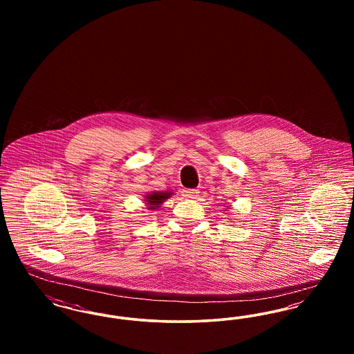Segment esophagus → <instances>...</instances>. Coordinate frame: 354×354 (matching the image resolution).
<instances>
[{
  "label": "esophagus",
  "instance_id": "34e87169",
  "mask_svg": "<svg viewBox=\"0 0 354 354\" xmlns=\"http://www.w3.org/2000/svg\"><path fill=\"white\" fill-rule=\"evenodd\" d=\"M185 199H196L199 196V191L198 189H185L183 194Z\"/></svg>",
  "mask_w": 354,
  "mask_h": 354
}]
</instances>
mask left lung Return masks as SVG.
<instances>
[{
  "mask_svg": "<svg viewBox=\"0 0 354 354\" xmlns=\"http://www.w3.org/2000/svg\"><path fill=\"white\" fill-rule=\"evenodd\" d=\"M223 207H225V208H224V214H230L228 211L231 209V207H230V205H223Z\"/></svg>",
  "mask_w": 354,
  "mask_h": 354,
  "instance_id": "1",
  "label": "left lung"
}]
</instances>
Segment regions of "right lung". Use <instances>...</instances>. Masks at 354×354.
I'll list each match as a JSON object with an SVG mask.
<instances>
[{
	"mask_svg": "<svg viewBox=\"0 0 354 354\" xmlns=\"http://www.w3.org/2000/svg\"><path fill=\"white\" fill-rule=\"evenodd\" d=\"M172 195H174L172 189L171 191H151V192H146L145 196H143L145 198L143 203L146 205L145 208L151 211V212L158 211L160 208V205L166 202L167 199H169Z\"/></svg>",
	"mask_w": 354,
	"mask_h": 354,
	"instance_id": "add662e5",
	"label": "right lung"
}]
</instances>
